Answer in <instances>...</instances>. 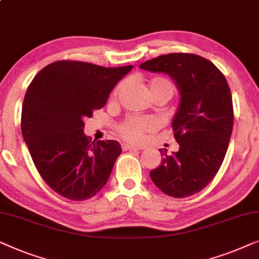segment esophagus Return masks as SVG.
Segmentation results:
<instances>
[{
    "label": "esophagus",
    "mask_w": 259,
    "mask_h": 259,
    "mask_svg": "<svg viewBox=\"0 0 259 259\" xmlns=\"http://www.w3.org/2000/svg\"><path fill=\"white\" fill-rule=\"evenodd\" d=\"M122 149H123V150H141V148L134 147V145H130V144H126V143L122 144Z\"/></svg>",
    "instance_id": "esophagus-1"
}]
</instances>
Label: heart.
<instances>
[{
  "instance_id": "1",
  "label": "heart",
  "mask_w": 259,
  "mask_h": 259,
  "mask_svg": "<svg viewBox=\"0 0 259 259\" xmlns=\"http://www.w3.org/2000/svg\"><path fill=\"white\" fill-rule=\"evenodd\" d=\"M124 85V83H119L116 87L114 93H112V98L118 96L119 92ZM175 92V87L170 79L165 77H154L150 82V94L154 93H166L172 96ZM157 128V122L156 119L151 117H138V116H129L124 121L121 122L117 126V131L123 140L133 142V143H141L144 140L145 135L151 133Z\"/></svg>"
}]
</instances>
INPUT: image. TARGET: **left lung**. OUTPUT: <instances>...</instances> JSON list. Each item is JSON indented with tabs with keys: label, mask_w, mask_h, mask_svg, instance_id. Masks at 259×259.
I'll return each mask as SVG.
<instances>
[{
	"label": "left lung",
	"mask_w": 259,
	"mask_h": 259,
	"mask_svg": "<svg viewBox=\"0 0 259 259\" xmlns=\"http://www.w3.org/2000/svg\"><path fill=\"white\" fill-rule=\"evenodd\" d=\"M144 70L164 72L176 82L181 104L172 121L180 150L163 156L151 181L175 198L197 194L216 176L234 126L230 88L222 71L206 58L188 53L161 55L142 63Z\"/></svg>",
	"instance_id": "1"
}]
</instances>
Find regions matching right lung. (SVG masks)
<instances>
[{
    "label": "right lung",
    "mask_w": 259,
    "mask_h": 259,
    "mask_svg": "<svg viewBox=\"0 0 259 259\" xmlns=\"http://www.w3.org/2000/svg\"><path fill=\"white\" fill-rule=\"evenodd\" d=\"M131 68L63 60L43 68L29 84L22 135L38 174L62 197L84 201L107 184L121 145L117 141L92 142L83 133V121L104 107Z\"/></svg>",
    "instance_id": "add662e5"
}]
</instances>
